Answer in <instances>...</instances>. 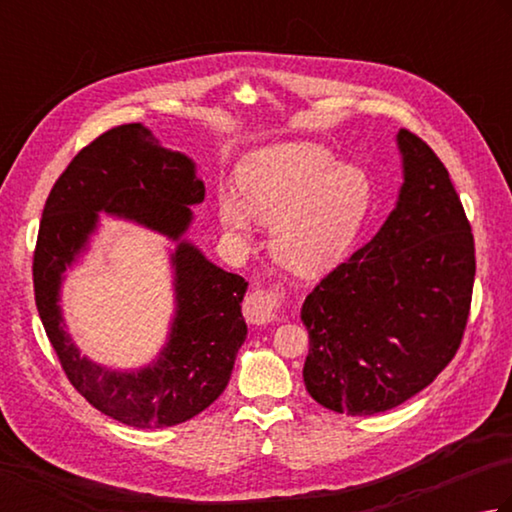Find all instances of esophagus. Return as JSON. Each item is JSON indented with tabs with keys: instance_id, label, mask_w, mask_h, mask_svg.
<instances>
[{
	"instance_id": "1",
	"label": "esophagus",
	"mask_w": 512,
	"mask_h": 512,
	"mask_svg": "<svg viewBox=\"0 0 512 512\" xmlns=\"http://www.w3.org/2000/svg\"><path fill=\"white\" fill-rule=\"evenodd\" d=\"M282 302H284V291L280 288V284L255 288V291H250L246 295V302H244L246 320L253 324L273 322L282 311Z\"/></svg>"
}]
</instances>
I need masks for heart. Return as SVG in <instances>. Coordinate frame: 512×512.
<instances>
[{"instance_id":"heart-1","label":"heart","mask_w":512,"mask_h":512,"mask_svg":"<svg viewBox=\"0 0 512 512\" xmlns=\"http://www.w3.org/2000/svg\"><path fill=\"white\" fill-rule=\"evenodd\" d=\"M239 194H219V217L232 232L250 221L273 224L277 262L295 275H320L345 257L367 215V174L324 147L288 143L248 156L239 167Z\"/></svg>"}]
</instances>
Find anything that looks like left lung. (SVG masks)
<instances>
[{"label": "left lung", "mask_w": 512, "mask_h": 512, "mask_svg": "<svg viewBox=\"0 0 512 512\" xmlns=\"http://www.w3.org/2000/svg\"><path fill=\"white\" fill-rule=\"evenodd\" d=\"M405 183L376 237L306 295L304 385L351 416L387 412L450 365L466 331L475 237L448 167L410 129L398 132Z\"/></svg>", "instance_id": "8db88e82"}]
</instances>
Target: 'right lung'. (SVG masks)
I'll return each instance as SVG.
<instances>
[{
    "label": "right lung",
    "instance_id": "right-lung-1",
    "mask_svg": "<svg viewBox=\"0 0 512 512\" xmlns=\"http://www.w3.org/2000/svg\"><path fill=\"white\" fill-rule=\"evenodd\" d=\"M203 197L206 188L188 156L165 150L143 125L129 123L82 147L44 203L33 291L46 338L76 392L125 425H179L217 401L246 340L241 300L248 282L181 241L174 253L179 311L170 342L152 367L118 374L82 358L64 331L62 273L85 250L100 210L179 239L192 219L188 206Z\"/></svg>",
    "mask_w": 512,
    "mask_h": 512
}]
</instances>
